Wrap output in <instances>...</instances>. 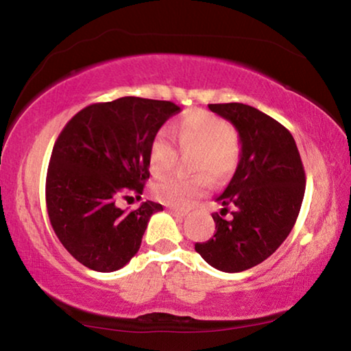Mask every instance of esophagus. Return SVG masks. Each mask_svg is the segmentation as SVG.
Masks as SVG:
<instances>
[{
	"instance_id": "esophagus-1",
	"label": "esophagus",
	"mask_w": 351,
	"mask_h": 351,
	"mask_svg": "<svg viewBox=\"0 0 351 351\" xmlns=\"http://www.w3.org/2000/svg\"><path fill=\"white\" fill-rule=\"evenodd\" d=\"M169 213L173 214L176 217H184L187 216V211L186 209H176V208H169Z\"/></svg>"
}]
</instances>
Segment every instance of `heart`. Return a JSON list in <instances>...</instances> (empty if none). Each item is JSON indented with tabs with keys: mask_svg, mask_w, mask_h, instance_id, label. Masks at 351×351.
<instances>
[{
	"mask_svg": "<svg viewBox=\"0 0 351 351\" xmlns=\"http://www.w3.org/2000/svg\"><path fill=\"white\" fill-rule=\"evenodd\" d=\"M173 132L182 149H197L193 159V176L162 178L153 184V193L159 202L175 208H189L214 180L232 173L239 159V146L233 137L232 125L216 114L193 110L178 119ZM175 142L169 130L162 129L149 143L148 167L154 176H164L175 167Z\"/></svg>",
	"mask_w": 351,
	"mask_h": 351,
	"instance_id": "1",
	"label": "heart"
}]
</instances>
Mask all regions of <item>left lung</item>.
I'll list each match as a JSON object with an SVG mask.
<instances>
[{
	"mask_svg": "<svg viewBox=\"0 0 351 351\" xmlns=\"http://www.w3.org/2000/svg\"><path fill=\"white\" fill-rule=\"evenodd\" d=\"M208 107L234 125L241 153L216 197L222 205L213 214L216 233L195 250L213 268L241 273L273 255L290 234L304 198V167L293 135L268 114L238 102Z\"/></svg>",
	"mask_w": 351,
	"mask_h": 351,
	"instance_id": "left-lung-1",
	"label": "left lung"
}]
</instances>
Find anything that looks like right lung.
<instances>
[{"instance_id":"1","label":"right lung","mask_w":351,"mask_h":351,"mask_svg":"<svg viewBox=\"0 0 351 351\" xmlns=\"http://www.w3.org/2000/svg\"><path fill=\"white\" fill-rule=\"evenodd\" d=\"M180 110L119 97L85 107L61 130L47 171V211L61 244L86 268L112 273L138 252L149 217L164 208L146 200L125 211L117 202L142 198L151 140Z\"/></svg>"}]
</instances>
